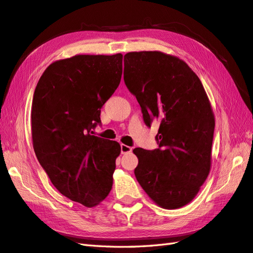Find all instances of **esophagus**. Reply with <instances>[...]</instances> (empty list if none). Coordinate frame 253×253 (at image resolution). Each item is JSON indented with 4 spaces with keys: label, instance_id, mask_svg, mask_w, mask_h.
Here are the masks:
<instances>
[{
    "label": "esophagus",
    "instance_id": "esophagus-1",
    "mask_svg": "<svg viewBox=\"0 0 253 253\" xmlns=\"http://www.w3.org/2000/svg\"><path fill=\"white\" fill-rule=\"evenodd\" d=\"M132 152V147L125 145V144H121V153L122 154H127Z\"/></svg>",
    "mask_w": 253,
    "mask_h": 253
}]
</instances>
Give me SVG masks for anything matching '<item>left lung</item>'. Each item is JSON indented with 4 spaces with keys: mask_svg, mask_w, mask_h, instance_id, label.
Instances as JSON below:
<instances>
[{
    "mask_svg": "<svg viewBox=\"0 0 253 253\" xmlns=\"http://www.w3.org/2000/svg\"><path fill=\"white\" fill-rule=\"evenodd\" d=\"M123 79L141 106L144 123H161L158 148L133 151L137 181L162 208H182L211 168L215 120L204 87L185 62L158 51L126 53Z\"/></svg>",
    "mask_w": 253,
    "mask_h": 253,
    "instance_id": "1",
    "label": "left lung"
}]
</instances>
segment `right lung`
<instances>
[{"instance_id": "add662e5", "label": "right lung", "mask_w": 253, "mask_h": 253, "mask_svg": "<svg viewBox=\"0 0 253 253\" xmlns=\"http://www.w3.org/2000/svg\"><path fill=\"white\" fill-rule=\"evenodd\" d=\"M122 54L75 55L53 62L34 92L36 156L60 193L92 208L112 188L120 144L91 135L100 109L120 84Z\"/></svg>"}]
</instances>
